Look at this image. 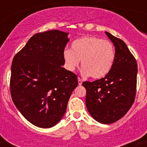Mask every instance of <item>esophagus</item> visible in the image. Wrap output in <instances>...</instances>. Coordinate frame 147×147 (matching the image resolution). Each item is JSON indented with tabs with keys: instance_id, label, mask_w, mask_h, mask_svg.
<instances>
[{
	"instance_id": "34e87169",
	"label": "esophagus",
	"mask_w": 147,
	"mask_h": 147,
	"mask_svg": "<svg viewBox=\"0 0 147 147\" xmlns=\"http://www.w3.org/2000/svg\"><path fill=\"white\" fill-rule=\"evenodd\" d=\"M78 83H79V85H82V80L80 77L78 78Z\"/></svg>"
}]
</instances>
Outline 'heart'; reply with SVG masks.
<instances>
[{"label": "heart", "instance_id": "1", "mask_svg": "<svg viewBox=\"0 0 147 147\" xmlns=\"http://www.w3.org/2000/svg\"><path fill=\"white\" fill-rule=\"evenodd\" d=\"M63 59L67 70L76 69L81 60L82 72L95 80L107 76L112 69L115 51L112 42L95 36H84L74 40L71 49H65Z\"/></svg>", "mask_w": 147, "mask_h": 147}]
</instances>
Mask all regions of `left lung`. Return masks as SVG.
Returning a JSON list of instances; mask_svg holds the SVG:
<instances>
[{"label":"left lung","instance_id":"1","mask_svg":"<svg viewBox=\"0 0 147 147\" xmlns=\"http://www.w3.org/2000/svg\"><path fill=\"white\" fill-rule=\"evenodd\" d=\"M115 45V59L107 76L93 82H84L86 103L92 117L109 124L121 119L136 98L138 65L125 42L105 32Z\"/></svg>","mask_w":147,"mask_h":147}]
</instances>
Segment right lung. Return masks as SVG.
Returning a JSON list of instances; mask_svg holds the SVG:
<instances>
[{"instance_id": "add662e5", "label": "right lung", "mask_w": 147, "mask_h": 147, "mask_svg": "<svg viewBox=\"0 0 147 147\" xmlns=\"http://www.w3.org/2000/svg\"><path fill=\"white\" fill-rule=\"evenodd\" d=\"M67 33L35 34L15 55L10 77L12 101L20 113L41 128L54 127L65 113L77 76L62 67Z\"/></svg>"}]
</instances>
